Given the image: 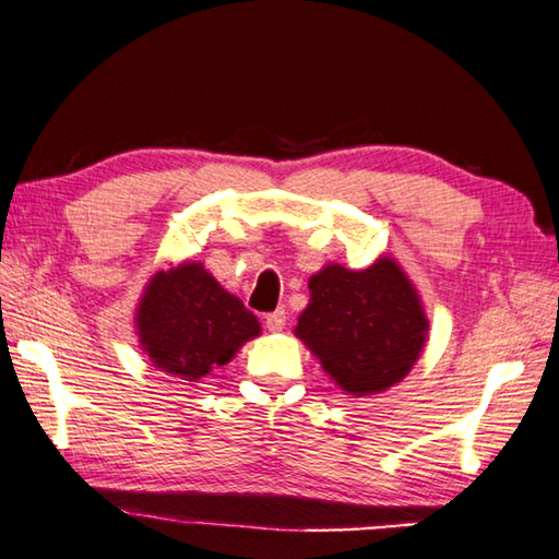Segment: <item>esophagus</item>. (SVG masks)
Instances as JSON below:
<instances>
[{"instance_id": "esophagus-1", "label": "esophagus", "mask_w": 559, "mask_h": 559, "mask_svg": "<svg viewBox=\"0 0 559 559\" xmlns=\"http://www.w3.org/2000/svg\"><path fill=\"white\" fill-rule=\"evenodd\" d=\"M266 328L271 332H281L286 328V310H276V312H269L266 314Z\"/></svg>"}]
</instances>
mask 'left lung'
I'll return each instance as SVG.
<instances>
[{
	"instance_id": "obj_1",
	"label": "left lung",
	"mask_w": 559,
	"mask_h": 559,
	"mask_svg": "<svg viewBox=\"0 0 559 559\" xmlns=\"http://www.w3.org/2000/svg\"><path fill=\"white\" fill-rule=\"evenodd\" d=\"M308 286L296 334L342 391L373 395L408 377L430 324L399 263L381 257L364 271L328 263Z\"/></svg>"
}]
</instances>
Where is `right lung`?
<instances>
[{
  "label": "right lung",
  "mask_w": 559,
  "mask_h": 559,
  "mask_svg": "<svg viewBox=\"0 0 559 559\" xmlns=\"http://www.w3.org/2000/svg\"><path fill=\"white\" fill-rule=\"evenodd\" d=\"M136 334L156 369L198 381L259 337L261 324L202 263L186 261L148 281L136 308Z\"/></svg>",
  "instance_id": "1"
}]
</instances>
